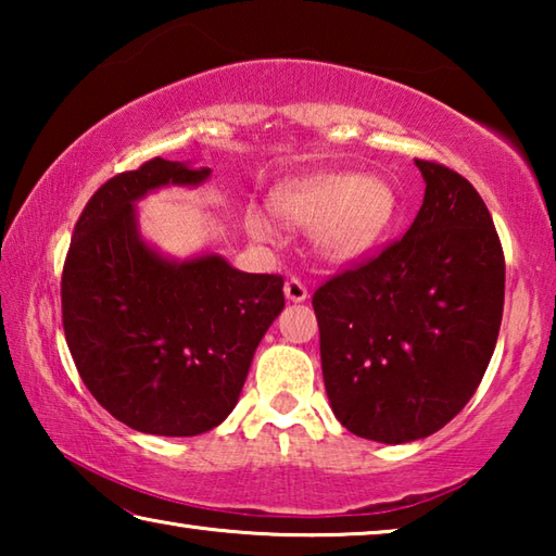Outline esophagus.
<instances>
[{"mask_svg":"<svg viewBox=\"0 0 556 556\" xmlns=\"http://www.w3.org/2000/svg\"><path fill=\"white\" fill-rule=\"evenodd\" d=\"M285 294H287L289 301H294V304H301V301L308 299V289H306L304 281L296 279V277H291V279H287V285H285Z\"/></svg>","mask_w":556,"mask_h":556,"instance_id":"34e87169","label":"esophagus"}]
</instances>
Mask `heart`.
Returning <instances> with one entry per match:
<instances>
[{
	"mask_svg": "<svg viewBox=\"0 0 556 556\" xmlns=\"http://www.w3.org/2000/svg\"><path fill=\"white\" fill-rule=\"evenodd\" d=\"M271 208L296 228H312L314 244L326 260L351 262L370 252L397 218L400 201L382 176L312 174L291 178L271 193ZM257 240L275 238V220L262 211L248 213Z\"/></svg>",
	"mask_w": 556,
	"mask_h": 556,
	"instance_id": "obj_1",
	"label": "heart"
}]
</instances>
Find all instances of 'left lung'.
<instances>
[{"instance_id": "8db88e82", "label": "left lung", "mask_w": 556, "mask_h": 556, "mask_svg": "<svg viewBox=\"0 0 556 556\" xmlns=\"http://www.w3.org/2000/svg\"><path fill=\"white\" fill-rule=\"evenodd\" d=\"M427 191L404 238L316 289L331 409L355 437L407 444L448 425L481 384L505 301V257L464 176L414 159Z\"/></svg>"}]
</instances>
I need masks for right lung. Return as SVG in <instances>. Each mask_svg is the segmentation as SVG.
<instances>
[{
    "label": "right lung",
    "mask_w": 556,
    "mask_h": 556,
    "mask_svg": "<svg viewBox=\"0 0 556 556\" xmlns=\"http://www.w3.org/2000/svg\"><path fill=\"white\" fill-rule=\"evenodd\" d=\"M208 176L211 168L162 156L112 176L75 223L63 265V331L75 368L112 417L144 434L218 427L285 308L279 275H248L215 252L164 257L139 232V199Z\"/></svg>",
    "instance_id": "obj_1"
}]
</instances>
